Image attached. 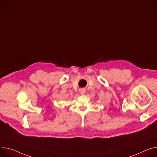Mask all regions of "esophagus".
Wrapping results in <instances>:
<instances>
[{
	"label": "esophagus",
	"mask_w": 157,
	"mask_h": 157,
	"mask_svg": "<svg viewBox=\"0 0 157 157\" xmlns=\"http://www.w3.org/2000/svg\"><path fill=\"white\" fill-rule=\"evenodd\" d=\"M79 93H80L81 94H84V93H85L84 89H80V90H79Z\"/></svg>",
	"instance_id": "34e87169"
}]
</instances>
